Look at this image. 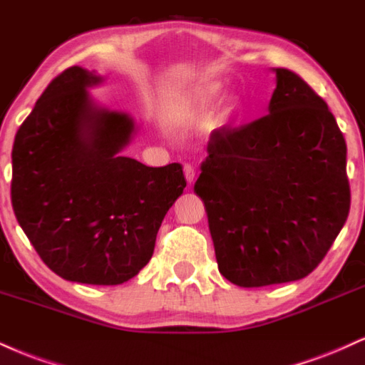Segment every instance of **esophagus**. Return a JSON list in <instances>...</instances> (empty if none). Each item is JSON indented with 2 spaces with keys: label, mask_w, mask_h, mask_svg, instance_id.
Segmentation results:
<instances>
[{
  "label": "esophagus",
  "mask_w": 365,
  "mask_h": 365,
  "mask_svg": "<svg viewBox=\"0 0 365 365\" xmlns=\"http://www.w3.org/2000/svg\"><path fill=\"white\" fill-rule=\"evenodd\" d=\"M184 175H186V181L187 182H192L195 181V178H196V169H195V165H191V164H184Z\"/></svg>",
  "instance_id": "34e87169"
}]
</instances>
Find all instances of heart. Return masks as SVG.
<instances>
[{"instance_id": "heart-1", "label": "heart", "mask_w": 365, "mask_h": 365, "mask_svg": "<svg viewBox=\"0 0 365 365\" xmlns=\"http://www.w3.org/2000/svg\"><path fill=\"white\" fill-rule=\"evenodd\" d=\"M215 93H217V87H212V88L205 90V92L201 93L200 97H196V101L192 102L191 107H192V109H200V107H203L205 104H207V102H208L210 98H212L213 96H215Z\"/></svg>"}]
</instances>
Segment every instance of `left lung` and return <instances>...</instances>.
<instances>
[{"label": "left lung", "mask_w": 365, "mask_h": 365, "mask_svg": "<svg viewBox=\"0 0 365 365\" xmlns=\"http://www.w3.org/2000/svg\"><path fill=\"white\" fill-rule=\"evenodd\" d=\"M275 73L269 113L213 131L195 182L218 269L246 289L309 275L350 210L346 145L335 115L297 73Z\"/></svg>", "instance_id": "8db88e82"}]
</instances>
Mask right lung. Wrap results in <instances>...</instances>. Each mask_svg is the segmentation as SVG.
<instances>
[{
    "label": "right lung",
    "instance_id": "right-lung-1",
    "mask_svg": "<svg viewBox=\"0 0 365 365\" xmlns=\"http://www.w3.org/2000/svg\"><path fill=\"white\" fill-rule=\"evenodd\" d=\"M96 71L71 66L47 85L11 152V205L37 255L64 280L119 285L138 275L165 213L186 187L178 162L123 157L128 114L93 106Z\"/></svg>",
    "mask_w": 365,
    "mask_h": 365
}]
</instances>
